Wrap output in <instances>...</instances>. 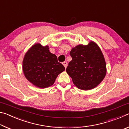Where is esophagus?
<instances>
[{
    "mask_svg": "<svg viewBox=\"0 0 129 129\" xmlns=\"http://www.w3.org/2000/svg\"><path fill=\"white\" fill-rule=\"evenodd\" d=\"M62 64H63V65H64V67L65 68H66L67 67V65H68L67 62L66 61H64V62H62Z\"/></svg>",
    "mask_w": 129,
    "mask_h": 129,
    "instance_id": "34e87169",
    "label": "esophagus"
}]
</instances>
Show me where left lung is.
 <instances>
[{"label":"left lung","mask_w":129,"mask_h":129,"mask_svg":"<svg viewBox=\"0 0 129 129\" xmlns=\"http://www.w3.org/2000/svg\"><path fill=\"white\" fill-rule=\"evenodd\" d=\"M72 60L66 71L78 89L88 90L95 88L104 80L106 65L103 53L97 44L77 45L70 52Z\"/></svg>","instance_id":"1"}]
</instances>
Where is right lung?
I'll list each match as a JSON object with an SVG mask.
<instances>
[{"label": "right lung", "mask_w": 129, "mask_h": 129, "mask_svg": "<svg viewBox=\"0 0 129 129\" xmlns=\"http://www.w3.org/2000/svg\"><path fill=\"white\" fill-rule=\"evenodd\" d=\"M23 71L25 78L39 88H46L54 84L57 76L65 71L57 56L50 52L48 45L35 44L24 57Z\"/></svg>", "instance_id": "obj_1"}]
</instances>
